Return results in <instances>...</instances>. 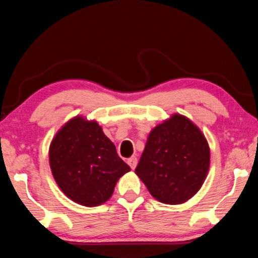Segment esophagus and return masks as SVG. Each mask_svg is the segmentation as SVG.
Listing matches in <instances>:
<instances>
[{
    "label": "esophagus",
    "instance_id": "1",
    "mask_svg": "<svg viewBox=\"0 0 258 258\" xmlns=\"http://www.w3.org/2000/svg\"><path fill=\"white\" fill-rule=\"evenodd\" d=\"M127 164L130 165V167L134 169L135 167H137V164H138V158L137 157H130V158L127 159Z\"/></svg>",
    "mask_w": 258,
    "mask_h": 258
}]
</instances>
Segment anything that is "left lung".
I'll return each instance as SVG.
<instances>
[{
	"label": "left lung",
	"instance_id": "8db88e82",
	"mask_svg": "<svg viewBox=\"0 0 258 258\" xmlns=\"http://www.w3.org/2000/svg\"><path fill=\"white\" fill-rule=\"evenodd\" d=\"M209 158L202 131L185 116L174 113L150 132L135 174L158 202L178 205L202 187Z\"/></svg>",
	"mask_w": 258,
	"mask_h": 258
}]
</instances>
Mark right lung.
<instances>
[{"instance_id": "right-lung-1", "label": "right lung", "mask_w": 258, "mask_h": 258, "mask_svg": "<svg viewBox=\"0 0 258 258\" xmlns=\"http://www.w3.org/2000/svg\"><path fill=\"white\" fill-rule=\"evenodd\" d=\"M50 167L69 199L95 207L110 199L119 177L131 171L97 121L76 116L52 140Z\"/></svg>"}]
</instances>
